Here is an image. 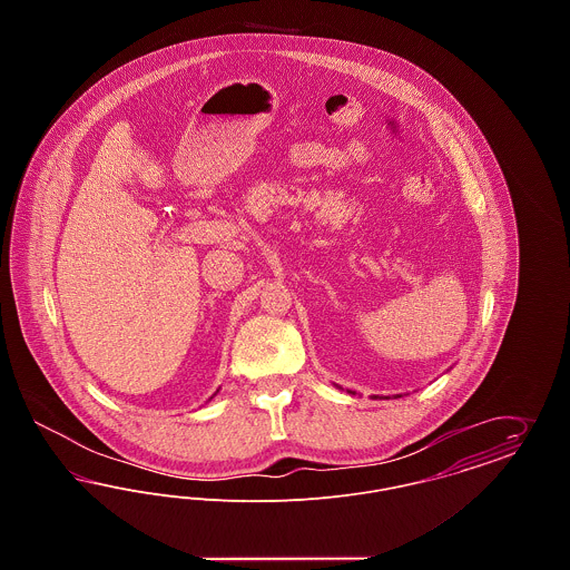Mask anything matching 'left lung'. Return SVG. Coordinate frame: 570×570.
I'll list each match as a JSON object with an SVG mask.
<instances>
[{
    "label": "left lung",
    "instance_id": "8db88e82",
    "mask_svg": "<svg viewBox=\"0 0 570 570\" xmlns=\"http://www.w3.org/2000/svg\"><path fill=\"white\" fill-rule=\"evenodd\" d=\"M348 393H353L354 395V391H348ZM372 397H374V400H379V395H372ZM395 397H402V395H395ZM380 400H389V397H380Z\"/></svg>",
    "mask_w": 570,
    "mask_h": 570
}]
</instances>
